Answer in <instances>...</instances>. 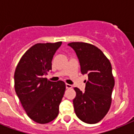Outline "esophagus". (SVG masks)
I'll return each mask as SVG.
<instances>
[{
	"instance_id": "esophagus-1",
	"label": "esophagus",
	"mask_w": 134,
	"mask_h": 134,
	"mask_svg": "<svg viewBox=\"0 0 134 134\" xmlns=\"http://www.w3.org/2000/svg\"><path fill=\"white\" fill-rule=\"evenodd\" d=\"M72 88V86H71V85H70V84H68V83L66 84V88H67V89H70V88Z\"/></svg>"
}]
</instances>
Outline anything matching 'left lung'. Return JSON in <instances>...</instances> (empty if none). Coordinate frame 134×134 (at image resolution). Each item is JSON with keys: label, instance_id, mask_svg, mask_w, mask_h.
<instances>
[{"label": "left lung", "instance_id": "obj_1", "mask_svg": "<svg viewBox=\"0 0 134 134\" xmlns=\"http://www.w3.org/2000/svg\"><path fill=\"white\" fill-rule=\"evenodd\" d=\"M75 51L79 60L81 71L87 74L85 92L74 88L73 99L76 115L83 122L95 124L104 118L109 110L115 85L110 61L97 46L85 42L68 44Z\"/></svg>", "mask_w": 134, "mask_h": 134}]
</instances>
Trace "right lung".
I'll list each match as a JSON object with an SVG mask.
<instances>
[{"label":"right lung","mask_w":134,"mask_h":134,"mask_svg":"<svg viewBox=\"0 0 134 134\" xmlns=\"http://www.w3.org/2000/svg\"><path fill=\"white\" fill-rule=\"evenodd\" d=\"M61 44L62 42L33 45L16 67V93L28 116L37 123L50 122L59 113L65 83L62 81H51L44 76L51 70L53 57Z\"/></svg>","instance_id":"right-lung-1"}]
</instances>
